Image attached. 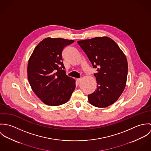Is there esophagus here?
Listing matches in <instances>:
<instances>
[{"label": "esophagus", "mask_w": 151, "mask_h": 151, "mask_svg": "<svg viewBox=\"0 0 151 151\" xmlns=\"http://www.w3.org/2000/svg\"><path fill=\"white\" fill-rule=\"evenodd\" d=\"M77 81L78 82V83H79V82H80L81 81V78H77Z\"/></svg>", "instance_id": "esophagus-1"}]
</instances>
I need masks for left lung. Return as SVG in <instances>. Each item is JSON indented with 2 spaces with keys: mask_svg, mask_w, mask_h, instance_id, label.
<instances>
[{
  "mask_svg": "<svg viewBox=\"0 0 151 151\" xmlns=\"http://www.w3.org/2000/svg\"><path fill=\"white\" fill-rule=\"evenodd\" d=\"M93 68L97 86L88 95L89 103L98 108L114 104L123 93L126 84L128 64L126 56L117 44L107 37L79 41Z\"/></svg>",
  "mask_w": 151,
  "mask_h": 151,
  "instance_id": "left-lung-1",
  "label": "left lung"
}]
</instances>
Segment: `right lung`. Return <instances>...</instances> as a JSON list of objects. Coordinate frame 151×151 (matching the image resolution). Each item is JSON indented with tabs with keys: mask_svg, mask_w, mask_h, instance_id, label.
<instances>
[{
	"mask_svg": "<svg viewBox=\"0 0 151 151\" xmlns=\"http://www.w3.org/2000/svg\"><path fill=\"white\" fill-rule=\"evenodd\" d=\"M74 42L47 38L35 47L28 64V80L37 96L46 105L59 106L67 102L76 88L62 62V51Z\"/></svg>",
	"mask_w": 151,
	"mask_h": 151,
	"instance_id": "1",
	"label": "right lung"
}]
</instances>
